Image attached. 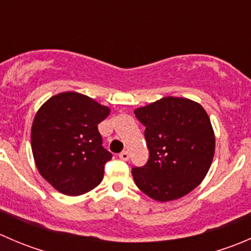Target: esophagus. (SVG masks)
<instances>
[{"label": "esophagus", "mask_w": 251, "mask_h": 251, "mask_svg": "<svg viewBox=\"0 0 251 251\" xmlns=\"http://www.w3.org/2000/svg\"><path fill=\"white\" fill-rule=\"evenodd\" d=\"M119 158L121 159V160H125V161H127V160H130V153H128V151H121L120 154H119Z\"/></svg>", "instance_id": "1"}]
</instances>
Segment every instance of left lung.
Wrapping results in <instances>:
<instances>
[{
  "instance_id": "obj_1",
  "label": "left lung",
  "mask_w": 251,
  "mask_h": 251,
  "mask_svg": "<svg viewBox=\"0 0 251 251\" xmlns=\"http://www.w3.org/2000/svg\"><path fill=\"white\" fill-rule=\"evenodd\" d=\"M146 127L148 161L132 168L138 188L158 201H170L193 191L205 177L215 151V136L206 111L186 98L165 97L138 108Z\"/></svg>"
}]
</instances>
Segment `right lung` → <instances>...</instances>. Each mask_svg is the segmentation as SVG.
<instances>
[{
    "mask_svg": "<svg viewBox=\"0 0 251 251\" xmlns=\"http://www.w3.org/2000/svg\"><path fill=\"white\" fill-rule=\"evenodd\" d=\"M109 108L87 96L64 92L50 98L34 119L31 149L37 170L67 196L87 193L102 182L111 153L97 125Z\"/></svg>",
    "mask_w": 251,
    "mask_h": 251,
    "instance_id": "obj_1",
    "label": "right lung"
}]
</instances>
